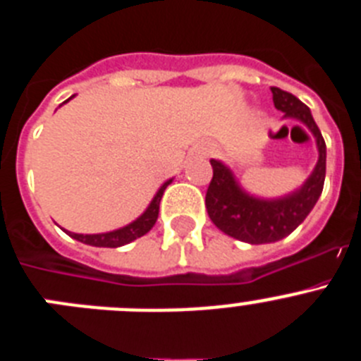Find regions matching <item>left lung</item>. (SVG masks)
<instances>
[{"instance_id": "8db88e82", "label": "left lung", "mask_w": 361, "mask_h": 361, "mask_svg": "<svg viewBox=\"0 0 361 361\" xmlns=\"http://www.w3.org/2000/svg\"><path fill=\"white\" fill-rule=\"evenodd\" d=\"M273 103L286 117L304 123L317 139L318 162L296 191L280 199H258L245 193L233 171L212 159L213 178L206 191V209L213 224L229 237L247 244H269L295 231L320 199L325 180V141L311 110L298 97L271 86Z\"/></svg>"}]
</instances>
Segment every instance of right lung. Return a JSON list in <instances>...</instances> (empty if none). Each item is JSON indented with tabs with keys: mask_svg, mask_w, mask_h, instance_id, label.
I'll use <instances>...</instances> for the list:
<instances>
[{
	"mask_svg": "<svg viewBox=\"0 0 361 361\" xmlns=\"http://www.w3.org/2000/svg\"><path fill=\"white\" fill-rule=\"evenodd\" d=\"M170 183H171V178L170 180H166V183L159 188V191L155 193V197H153V200L149 202L148 208H146V212L142 213L139 219L130 222L128 226H124V228L114 229V231H108V233H97V235H81V233H70L66 231V229L65 231L68 233L70 237L75 238V240L82 242V244L95 245V247H121V245L124 244H130V242L135 240V238L146 235V233L153 228V224L157 222L159 204H161L162 193H164V190L168 188V184Z\"/></svg>",
	"mask_w": 361,
	"mask_h": 361,
	"instance_id": "right-lung-1",
	"label": "right lung"
}]
</instances>
